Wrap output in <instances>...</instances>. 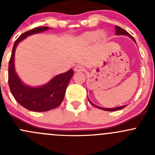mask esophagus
I'll return each instance as SVG.
<instances>
[{
	"label": "esophagus",
	"instance_id": "obj_1",
	"mask_svg": "<svg viewBox=\"0 0 155 155\" xmlns=\"http://www.w3.org/2000/svg\"><path fill=\"white\" fill-rule=\"evenodd\" d=\"M74 70H75V71H76V72L83 71V70H84V68H83V67L81 66V65H77V66L75 67Z\"/></svg>",
	"mask_w": 155,
	"mask_h": 155
}]
</instances>
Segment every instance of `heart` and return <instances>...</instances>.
Masks as SVG:
<instances>
[{"mask_svg":"<svg viewBox=\"0 0 155 155\" xmlns=\"http://www.w3.org/2000/svg\"><path fill=\"white\" fill-rule=\"evenodd\" d=\"M100 37H104V34L101 32L99 34L98 31H90V32L85 33L81 35L78 39V43L80 45H87L94 42L97 39Z\"/></svg>","mask_w":155,"mask_h":155,"instance_id":"1","label":"heart"}]
</instances>
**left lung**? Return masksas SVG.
Wrapping results in <instances>:
<instances>
[{
    "instance_id": "1",
    "label": "left lung",
    "mask_w": 155,
    "mask_h": 155,
    "mask_svg": "<svg viewBox=\"0 0 155 155\" xmlns=\"http://www.w3.org/2000/svg\"><path fill=\"white\" fill-rule=\"evenodd\" d=\"M115 34H116V35L127 36V37H129L130 38L131 40H133V41L135 42V43H136V40H134V37H133L132 36H131L130 34H129V33L127 32L125 30H124L123 28H121L118 27V26H117V25L115 26ZM87 99H88V97H87ZM88 101H89V102H90V104H91V105L94 106L95 107L98 108V109H103V110L109 111V112H112V111L119 110V109H123V108H124L125 107H127V105H124V106H121V107H115V108H104V107H99V106H97V105H95V104H94L93 103H92L91 101L89 99H88Z\"/></svg>"
}]
</instances>
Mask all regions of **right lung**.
Wrapping results in <instances>:
<instances>
[{
	"label": "right lung",
	"mask_w": 155,
	"mask_h": 155,
	"mask_svg": "<svg viewBox=\"0 0 155 155\" xmlns=\"http://www.w3.org/2000/svg\"><path fill=\"white\" fill-rule=\"evenodd\" d=\"M49 29L51 28L43 26L21 34L14 43L9 62L8 82L11 93L20 105L34 112H46L58 107L63 101L67 87L73 75V70L70 69L56 75L47 83L37 87L26 85L17 75L15 70V51L18 43L29 36Z\"/></svg>",
	"instance_id": "right-lung-1"
}]
</instances>
